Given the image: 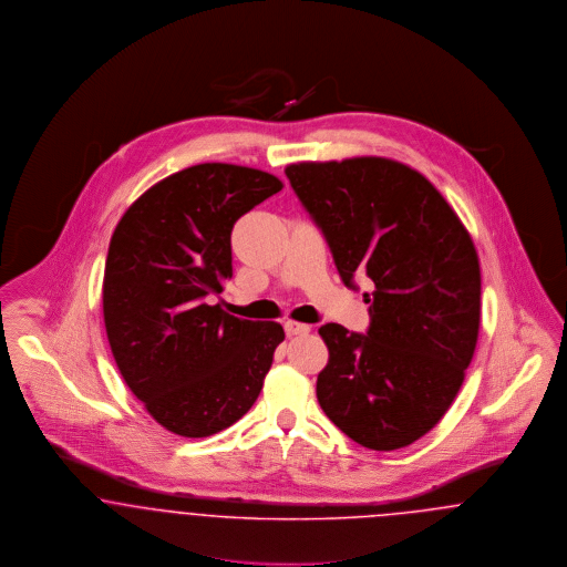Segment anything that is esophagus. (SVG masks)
I'll list each match as a JSON object with an SVG mask.
<instances>
[{"instance_id": "34e87169", "label": "esophagus", "mask_w": 567, "mask_h": 567, "mask_svg": "<svg viewBox=\"0 0 567 567\" xmlns=\"http://www.w3.org/2000/svg\"><path fill=\"white\" fill-rule=\"evenodd\" d=\"M310 324L297 323V321H287L285 323V331H287V336H306V333H310Z\"/></svg>"}]
</instances>
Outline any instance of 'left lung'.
Listing matches in <instances>:
<instances>
[{
    "mask_svg": "<svg viewBox=\"0 0 567 567\" xmlns=\"http://www.w3.org/2000/svg\"><path fill=\"white\" fill-rule=\"evenodd\" d=\"M347 287L374 282L368 333L319 329L329 361L317 398L357 444L395 451L437 425L457 398L481 327V264L432 183L384 157L285 167Z\"/></svg>",
    "mask_w": 567,
    "mask_h": 567,
    "instance_id": "1",
    "label": "left lung"
}]
</instances>
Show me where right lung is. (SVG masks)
Returning a JSON list of instances; mask_svg holds the SVG:
<instances>
[{
	"label": "right lung",
	"mask_w": 567,
	"mask_h": 567,
	"mask_svg": "<svg viewBox=\"0 0 567 567\" xmlns=\"http://www.w3.org/2000/svg\"><path fill=\"white\" fill-rule=\"evenodd\" d=\"M280 189L255 167L190 165L142 193L112 234L102 293L110 349L167 432H223L261 393L282 324L238 319L208 297L234 276V223Z\"/></svg>",
	"instance_id": "1"
}]
</instances>
